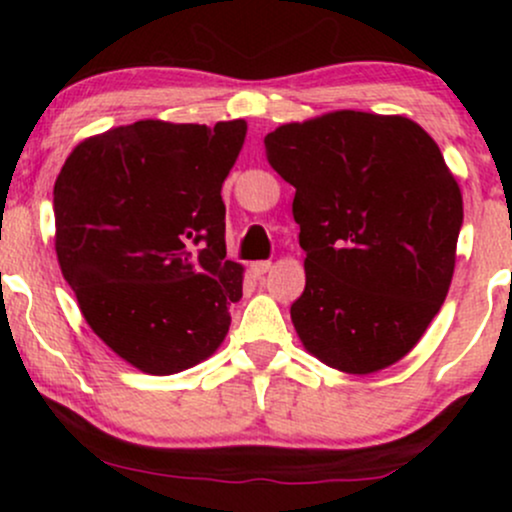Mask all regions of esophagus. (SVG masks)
<instances>
[{
	"label": "esophagus",
	"instance_id": "obj_1",
	"mask_svg": "<svg viewBox=\"0 0 512 512\" xmlns=\"http://www.w3.org/2000/svg\"><path fill=\"white\" fill-rule=\"evenodd\" d=\"M250 269H252V274L257 276V279H260V276H264L269 272V269H272V262L269 260H262V262H252L250 264Z\"/></svg>",
	"mask_w": 512,
	"mask_h": 512
}]
</instances>
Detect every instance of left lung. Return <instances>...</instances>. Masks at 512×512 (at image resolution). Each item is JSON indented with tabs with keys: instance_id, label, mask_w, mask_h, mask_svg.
<instances>
[{
	"instance_id": "1",
	"label": "left lung",
	"mask_w": 512,
	"mask_h": 512,
	"mask_svg": "<svg viewBox=\"0 0 512 512\" xmlns=\"http://www.w3.org/2000/svg\"><path fill=\"white\" fill-rule=\"evenodd\" d=\"M267 161L296 187L305 291L291 320L308 354L378 373L424 337L448 296L462 192L424 127L334 110L276 127Z\"/></svg>"
}]
</instances>
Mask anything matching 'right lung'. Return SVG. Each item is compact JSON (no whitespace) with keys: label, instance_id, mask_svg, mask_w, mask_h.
<instances>
[{"label":"right lung","instance_id":"add662e5","mask_svg":"<svg viewBox=\"0 0 512 512\" xmlns=\"http://www.w3.org/2000/svg\"><path fill=\"white\" fill-rule=\"evenodd\" d=\"M245 120H139L74 146L55 180L57 262L88 327L151 375L219 349L243 267L226 260L221 185Z\"/></svg>","mask_w":512,"mask_h":512}]
</instances>
